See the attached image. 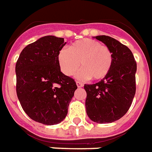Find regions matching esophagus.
<instances>
[{"instance_id": "obj_1", "label": "esophagus", "mask_w": 152, "mask_h": 152, "mask_svg": "<svg viewBox=\"0 0 152 152\" xmlns=\"http://www.w3.org/2000/svg\"><path fill=\"white\" fill-rule=\"evenodd\" d=\"M76 84H77V86H78V88H82V87H83V83H82L78 82V81H76Z\"/></svg>"}]
</instances>
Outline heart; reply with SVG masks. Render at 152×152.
Listing matches in <instances>:
<instances>
[{"label": "heart", "instance_id": "1", "mask_svg": "<svg viewBox=\"0 0 152 152\" xmlns=\"http://www.w3.org/2000/svg\"><path fill=\"white\" fill-rule=\"evenodd\" d=\"M58 66L66 76H72L82 71L79 77L102 80L109 74L113 66V54L111 50L101 43L92 39H83L73 43L69 50L62 49L57 55Z\"/></svg>", "mask_w": 152, "mask_h": 152}]
</instances>
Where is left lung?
Masks as SVG:
<instances>
[{
    "label": "left lung",
    "mask_w": 152,
    "mask_h": 152,
    "mask_svg": "<svg viewBox=\"0 0 152 152\" xmlns=\"http://www.w3.org/2000/svg\"><path fill=\"white\" fill-rule=\"evenodd\" d=\"M95 38L105 44L113 54V66L106 78L94 84H84L86 112L98 123H110L122 118L130 108L136 94L137 62L132 51L107 35Z\"/></svg>",
    "instance_id": "8db88e82"
}]
</instances>
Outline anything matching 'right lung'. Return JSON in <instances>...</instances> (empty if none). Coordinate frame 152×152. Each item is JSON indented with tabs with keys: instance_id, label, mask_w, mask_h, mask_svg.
Segmentation results:
<instances>
[{
	"instance_id": "obj_1",
	"label": "right lung",
	"mask_w": 152,
	"mask_h": 152,
	"mask_svg": "<svg viewBox=\"0 0 152 152\" xmlns=\"http://www.w3.org/2000/svg\"><path fill=\"white\" fill-rule=\"evenodd\" d=\"M64 38L47 35L24 48L15 64L16 94L22 108L35 122L54 125L66 118L77 85L60 71L57 55Z\"/></svg>"
}]
</instances>
